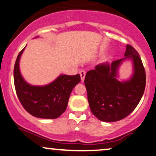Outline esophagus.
<instances>
[{"label":"esophagus","mask_w":156,"mask_h":156,"mask_svg":"<svg viewBox=\"0 0 156 156\" xmlns=\"http://www.w3.org/2000/svg\"><path fill=\"white\" fill-rule=\"evenodd\" d=\"M80 76L81 80L84 81V79H85V71H83V70L80 71Z\"/></svg>","instance_id":"34e87169"}]
</instances>
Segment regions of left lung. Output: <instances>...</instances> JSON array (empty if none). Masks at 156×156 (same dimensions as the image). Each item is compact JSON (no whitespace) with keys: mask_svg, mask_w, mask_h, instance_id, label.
Listing matches in <instances>:
<instances>
[{"mask_svg":"<svg viewBox=\"0 0 156 156\" xmlns=\"http://www.w3.org/2000/svg\"><path fill=\"white\" fill-rule=\"evenodd\" d=\"M126 60L133 63V73L121 80L119 70ZM84 83L92 113L100 121L114 122L127 117L136 107L145 90L146 73L139 53L127 44L124 58L97 65L87 72Z\"/></svg>","mask_w":156,"mask_h":156,"instance_id":"1","label":"left lung"}]
</instances>
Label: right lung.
<instances>
[{
	"label": "right lung",
	"mask_w": 156,
	"mask_h": 156,
	"mask_svg": "<svg viewBox=\"0 0 156 156\" xmlns=\"http://www.w3.org/2000/svg\"><path fill=\"white\" fill-rule=\"evenodd\" d=\"M26 46L17 56L13 71L17 98L25 110L34 117L56 119L66 109L70 95L74 87L80 83V76L79 74H61L47 85L30 84L24 79L20 70V61Z\"/></svg>",
	"instance_id": "obj_1"
}]
</instances>
